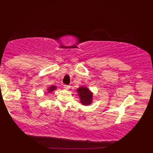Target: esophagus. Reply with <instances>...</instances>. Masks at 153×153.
Masks as SVG:
<instances>
[{"mask_svg": "<svg viewBox=\"0 0 153 153\" xmlns=\"http://www.w3.org/2000/svg\"><path fill=\"white\" fill-rule=\"evenodd\" d=\"M64 88L66 89V90H68L69 88H70V85H64Z\"/></svg>", "mask_w": 153, "mask_h": 153, "instance_id": "esophagus-1", "label": "esophagus"}]
</instances>
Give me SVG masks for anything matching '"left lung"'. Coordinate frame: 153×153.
Returning <instances> with one entry per match:
<instances>
[{
    "label": "left lung",
    "instance_id": "left-lung-1",
    "mask_svg": "<svg viewBox=\"0 0 153 153\" xmlns=\"http://www.w3.org/2000/svg\"><path fill=\"white\" fill-rule=\"evenodd\" d=\"M83 105H89L93 102V93L86 87H80L76 90Z\"/></svg>",
    "mask_w": 153,
    "mask_h": 153
}]
</instances>
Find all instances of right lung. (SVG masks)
I'll list each match as a JSON object with an SVG mask.
<instances>
[{
    "label": "right lung",
    "mask_w": 153,
    "mask_h": 153,
    "mask_svg": "<svg viewBox=\"0 0 153 153\" xmlns=\"http://www.w3.org/2000/svg\"><path fill=\"white\" fill-rule=\"evenodd\" d=\"M56 89V87L55 85H51V86H50L49 88H48V92H49V93H51V92L53 91L54 90Z\"/></svg>",
    "instance_id": "obj_1"
}]
</instances>
